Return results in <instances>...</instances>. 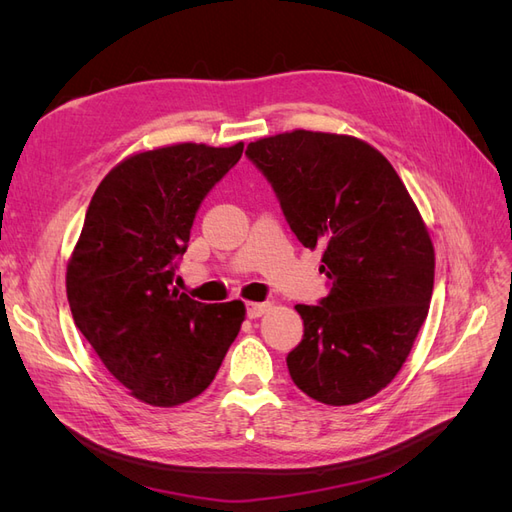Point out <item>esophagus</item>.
I'll return each mask as SVG.
<instances>
[{"instance_id": "34e87169", "label": "esophagus", "mask_w": 512, "mask_h": 512, "mask_svg": "<svg viewBox=\"0 0 512 512\" xmlns=\"http://www.w3.org/2000/svg\"><path fill=\"white\" fill-rule=\"evenodd\" d=\"M269 307H271V303L269 301H262V303H247L245 305V314H247V318H260L262 314L265 312H269Z\"/></svg>"}]
</instances>
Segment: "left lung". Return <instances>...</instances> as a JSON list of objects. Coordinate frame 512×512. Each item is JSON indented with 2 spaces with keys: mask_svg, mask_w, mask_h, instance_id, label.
Returning a JSON list of instances; mask_svg holds the SVG:
<instances>
[{
  "mask_svg": "<svg viewBox=\"0 0 512 512\" xmlns=\"http://www.w3.org/2000/svg\"><path fill=\"white\" fill-rule=\"evenodd\" d=\"M290 230L314 250L331 292L297 305L303 339L286 365L316 401L376 395L408 359L433 292V245L404 181L359 138L294 130L247 145Z\"/></svg>",
  "mask_w": 512,
  "mask_h": 512,
  "instance_id": "left-lung-1",
  "label": "left lung"
}]
</instances>
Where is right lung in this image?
<instances>
[{"label":"right lung","instance_id":"add662e5","mask_svg":"<svg viewBox=\"0 0 512 512\" xmlns=\"http://www.w3.org/2000/svg\"><path fill=\"white\" fill-rule=\"evenodd\" d=\"M243 143H183L136 153L91 198L68 265V303L111 374L151 406H179L213 382L245 318L241 301L179 292L175 269L205 196Z\"/></svg>","mask_w":512,"mask_h":512}]
</instances>
